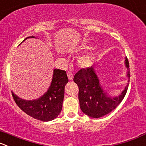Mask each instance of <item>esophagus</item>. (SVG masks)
Masks as SVG:
<instances>
[{"instance_id":"34e87169","label":"esophagus","mask_w":146,"mask_h":146,"mask_svg":"<svg viewBox=\"0 0 146 146\" xmlns=\"http://www.w3.org/2000/svg\"><path fill=\"white\" fill-rule=\"evenodd\" d=\"M67 75H68V78L69 80H73V73H72L71 72H67Z\"/></svg>"}]
</instances>
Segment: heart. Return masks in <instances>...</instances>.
<instances>
[{
	"mask_svg": "<svg viewBox=\"0 0 146 146\" xmlns=\"http://www.w3.org/2000/svg\"><path fill=\"white\" fill-rule=\"evenodd\" d=\"M96 58L91 53H84L78 59V63L81 68H89L94 63Z\"/></svg>",
	"mask_w": 146,
	"mask_h": 146,
	"instance_id": "1",
	"label": "heart"
}]
</instances>
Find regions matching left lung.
Wrapping results in <instances>:
<instances>
[{
  "mask_svg": "<svg viewBox=\"0 0 146 146\" xmlns=\"http://www.w3.org/2000/svg\"><path fill=\"white\" fill-rule=\"evenodd\" d=\"M125 63L127 69L128 83L120 95L113 98L104 92L93 66L81 69L76 73L73 81L79 88L80 108L84 114L90 117H102L111 112L120 104L128 88L130 77L129 62L127 58Z\"/></svg>",
  "mask_w": 146,
  "mask_h": 146,
  "instance_id": "obj_1",
  "label": "left lung"
}]
</instances>
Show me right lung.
<instances>
[{"instance_id":"obj_1","label":"right lung","mask_w":146,"mask_h":146,"mask_svg":"<svg viewBox=\"0 0 146 146\" xmlns=\"http://www.w3.org/2000/svg\"><path fill=\"white\" fill-rule=\"evenodd\" d=\"M30 37L35 36H29L27 38ZM68 82V78L66 72L54 69L51 84L47 92L39 99L24 100L14 94L13 92L12 96L16 104L26 114L36 119L48 122L55 119L62 110L65 86Z\"/></svg>"}]
</instances>
